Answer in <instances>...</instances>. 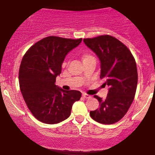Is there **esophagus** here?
I'll return each mask as SVG.
<instances>
[{
	"instance_id": "obj_1",
	"label": "esophagus",
	"mask_w": 155,
	"mask_h": 155,
	"mask_svg": "<svg viewBox=\"0 0 155 155\" xmlns=\"http://www.w3.org/2000/svg\"><path fill=\"white\" fill-rule=\"evenodd\" d=\"M82 97H84V98H85V99L91 98V96L88 95V94H84V93H83V94H82Z\"/></svg>"
}]
</instances>
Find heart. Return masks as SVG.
Here are the masks:
<instances>
[{
	"label": "heart",
	"mask_w": 155,
	"mask_h": 155,
	"mask_svg": "<svg viewBox=\"0 0 155 155\" xmlns=\"http://www.w3.org/2000/svg\"><path fill=\"white\" fill-rule=\"evenodd\" d=\"M94 58V57L92 55H91L90 53H86V52L83 53L82 55V58L83 62H84V61H87V60L91 59V58Z\"/></svg>",
	"instance_id": "b5f03b06"
}]
</instances>
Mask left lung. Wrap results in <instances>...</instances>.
<instances>
[{
    "label": "left lung",
    "instance_id": "1",
    "mask_svg": "<svg viewBox=\"0 0 155 155\" xmlns=\"http://www.w3.org/2000/svg\"><path fill=\"white\" fill-rule=\"evenodd\" d=\"M99 57L100 79L109 87L105 99L95 95L100 107L90 111L91 118L102 124H114L128 112L137 86V70L132 53L120 41L109 35L83 39Z\"/></svg>",
    "mask_w": 155,
    "mask_h": 155
}]
</instances>
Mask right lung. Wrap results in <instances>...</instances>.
I'll list each match as a JSON object with an SVG mask.
<instances>
[{
	"mask_svg": "<svg viewBox=\"0 0 155 155\" xmlns=\"http://www.w3.org/2000/svg\"><path fill=\"white\" fill-rule=\"evenodd\" d=\"M82 38L48 36L26 52L19 68V85L27 107L37 120L56 124L70 117L73 104L82 97L80 91H64L55 84L68 52Z\"/></svg>",
	"mask_w": 155,
	"mask_h": 155,
	"instance_id": "right-lung-1",
	"label": "right lung"
}]
</instances>
